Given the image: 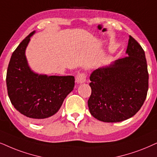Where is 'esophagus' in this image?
Segmentation results:
<instances>
[{"label":"esophagus","mask_w":157,"mask_h":157,"mask_svg":"<svg viewBox=\"0 0 157 157\" xmlns=\"http://www.w3.org/2000/svg\"><path fill=\"white\" fill-rule=\"evenodd\" d=\"M86 76L84 73H81L78 74L76 77V81L77 83H83L86 82Z\"/></svg>","instance_id":"1"}]
</instances>
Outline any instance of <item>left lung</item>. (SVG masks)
Listing matches in <instances>:
<instances>
[{
    "label": "left lung",
    "mask_w": 157,
    "mask_h": 157,
    "mask_svg": "<svg viewBox=\"0 0 157 157\" xmlns=\"http://www.w3.org/2000/svg\"><path fill=\"white\" fill-rule=\"evenodd\" d=\"M128 56L94 71L88 100L94 117L106 123L125 121L135 115L146 98L148 74L145 52L129 36Z\"/></svg>",
    "instance_id": "1"
}]
</instances>
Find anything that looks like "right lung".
<instances>
[{
    "instance_id": "right-lung-1",
    "label": "right lung",
    "mask_w": 157,
    "mask_h": 157,
    "mask_svg": "<svg viewBox=\"0 0 157 157\" xmlns=\"http://www.w3.org/2000/svg\"><path fill=\"white\" fill-rule=\"evenodd\" d=\"M35 31L30 33L14 50L6 74L9 99L16 110L33 121L53 118L64 99L73 91V76H47L34 73L25 56L26 47Z\"/></svg>"
}]
</instances>
